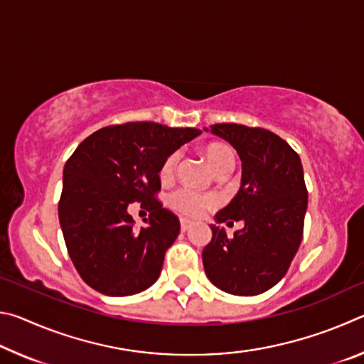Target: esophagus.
Wrapping results in <instances>:
<instances>
[{
  "label": "esophagus",
  "mask_w": 364,
  "mask_h": 364,
  "mask_svg": "<svg viewBox=\"0 0 364 364\" xmlns=\"http://www.w3.org/2000/svg\"><path fill=\"white\" fill-rule=\"evenodd\" d=\"M191 226H193V221H189L186 218H181V231H188Z\"/></svg>",
  "instance_id": "esophagus-1"
}]
</instances>
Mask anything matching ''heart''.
I'll list each match as a JSON object with an SVG mask.
<instances>
[{"mask_svg":"<svg viewBox=\"0 0 364 364\" xmlns=\"http://www.w3.org/2000/svg\"><path fill=\"white\" fill-rule=\"evenodd\" d=\"M204 156L207 159V162L210 164V167L213 168L215 173L225 167L226 164L234 162V156L230 147H226L225 144H208L204 147ZM178 162H180V152H173L164 160L162 167H160V180L167 181L171 176L175 175V170L178 167ZM217 197L208 196V194H200L196 193L193 189L188 188H181L171 193L168 197V205L173 208L175 212L186 215V217H202V215L207 213L210 208L217 205Z\"/></svg>","mask_w":364,"mask_h":364,"instance_id":"heart-1","label":"heart"}]
</instances>
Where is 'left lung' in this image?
I'll list each match as a JSON object with an SVG mask.
<instances>
[{
    "instance_id": "1",
    "label": "left lung",
    "mask_w": 364,
    "mask_h": 364,
    "mask_svg": "<svg viewBox=\"0 0 364 364\" xmlns=\"http://www.w3.org/2000/svg\"><path fill=\"white\" fill-rule=\"evenodd\" d=\"M210 132L242 162L241 188L215 220H242L244 228L228 239L223 228L210 225L212 241L202 252L205 274L228 294H263L284 278L304 236L308 193L300 157L264 128L217 123Z\"/></svg>"
}]
</instances>
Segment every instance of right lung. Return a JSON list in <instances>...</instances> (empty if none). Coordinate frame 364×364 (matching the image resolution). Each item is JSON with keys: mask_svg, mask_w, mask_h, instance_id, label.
Segmentation results:
<instances>
[{"mask_svg": "<svg viewBox=\"0 0 364 364\" xmlns=\"http://www.w3.org/2000/svg\"><path fill=\"white\" fill-rule=\"evenodd\" d=\"M196 128L154 122L112 125L80 143L64 167L59 221L82 279L95 291L125 297L159 279L180 220L156 199L164 160L199 136ZM132 201L150 208V225L134 230Z\"/></svg>", "mask_w": 364, "mask_h": 364, "instance_id": "obj_1", "label": "right lung"}]
</instances>
